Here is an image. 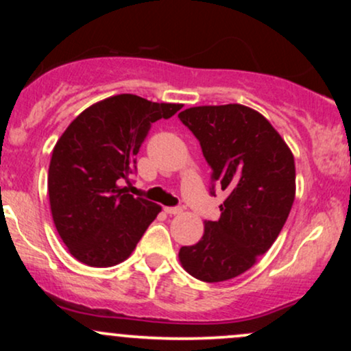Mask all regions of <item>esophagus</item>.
Masks as SVG:
<instances>
[{
  "label": "esophagus",
  "mask_w": 351,
  "mask_h": 351,
  "mask_svg": "<svg viewBox=\"0 0 351 351\" xmlns=\"http://www.w3.org/2000/svg\"><path fill=\"white\" fill-rule=\"evenodd\" d=\"M181 211H183V209H181V208H170V206L165 208V213H167V215H170V216L181 215Z\"/></svg>",
  "instance_id": "obj_1"
}]
</instances>
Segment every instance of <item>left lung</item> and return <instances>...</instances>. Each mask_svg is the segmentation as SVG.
<instances>
[{"label": "left lung", "mask_w": 351, "mask_h": 351, "mask_svg": "<svg viewBox=\"0 0 351 351\" xmlns=\"http://www.w3.org/2000/svg\"><path fill=\"white\" fill-rule=\"evenodd\" d=\"M199 140L211 183L226 191L217 221H204L196 244L180 263L203 282L234 279L277 239L295 199V162L279 132L241 104L189 107L178 115Z\"/></svg>", "instance_id": "8db88e82"}]
</instances>
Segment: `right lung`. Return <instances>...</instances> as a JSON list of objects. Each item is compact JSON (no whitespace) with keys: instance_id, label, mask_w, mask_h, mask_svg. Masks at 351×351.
<instances>
[{"instance_id":"add662e5","label":"right lung","mask_w":351,"mask_h":351,"mask_svg":"<svg viewBox=\"0 0 351 351\" xmlns=\"http://www.w3.org/2000/svg\"><path fill=\"white\" fill-rule=\"evenodd\" d=\"M181 104H158L120 94L87 107L52 150L47 191L56 229L75 259L110 267L134 252L162 211L160 204L128 195L135 155L152 125L170 119Z\"/></svg>"}]
</instances>
